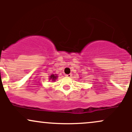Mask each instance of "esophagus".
<instances>
[{
	"instance_id": "34e87169",
	"label": "esophagus",
	"mask_w": 132,
	"mask_h": 132,
	"mask_svg": "<svg viewBox=\"0 0 132 132\" xmlns=\"http://www.w3.org/2000/svg\"><path fill=\"white\" fill-rule=\"evenodd\" d=\"M65 77H69L70 78L72 77V74H67V75H65Z\"/></svg>"
}]
</instances>
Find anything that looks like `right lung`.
Wrapping results in <instances>:
<instances>
[{
	"label": "right lung",
	"instance_id": "obj_1",
	"mask_svg": "<svg viewBox=\"0 0 132 132\" xmlns=\"http://www.w3.org/2000/svg\"><path fill=\"white\" fill-rule=\"evenodd\" d=\"M58 78V75L57 74H52L50 76H49V80L52 81V82H55L56 80Z\"/></svg>",
	"mask_w": 132,
	"mask_h": 132
}]
</instances>
